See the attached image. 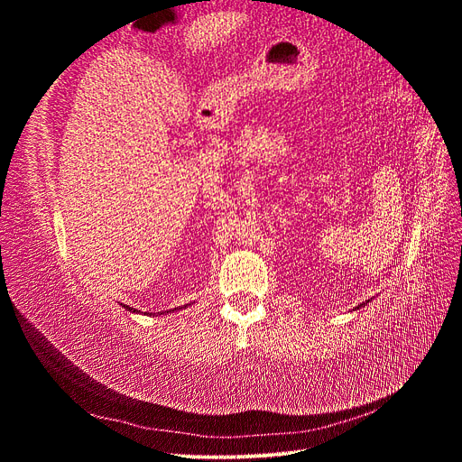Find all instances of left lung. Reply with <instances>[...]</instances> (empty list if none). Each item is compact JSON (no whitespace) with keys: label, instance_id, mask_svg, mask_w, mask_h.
Masks as SVG:
<instances>
[{"label":"left lung","instance_id":"8db88e82","mask_svg":"<svg viewBox=\"0 0 462 462\" xmlns=\"http://www.w3.org/2000/svg\"><path fill=\"white\" fill-rule=\"evenodd\" d=\"M368 302H370V300H366V302H362V304H358V306H356V309H355V310H358V309H362V306H366V304H368Z\"/></svg>","mask_w":462,"mask_h":462}]
</instances>
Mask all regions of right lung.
<instances>
[{"label":"right lung","mask_w":462,"mask_h":462,"mask_svg":"<svg viewBox=\"0 0 462 462\" xmlns=\"http://www.w3.org/2000/svg\"><path fill=\"white\" fill-rule=\"evenodd\" d=\"M189 304H185V306H179V309H173V310H165V312H144L146 316H153V314H158V316H167L170 312H177V310H183V309H187ZM125 309L127 310H131V312H141V310H134V309H131V306H125Z\"/></svg>","instance_id":"right-lung-1"}]
</instances>
